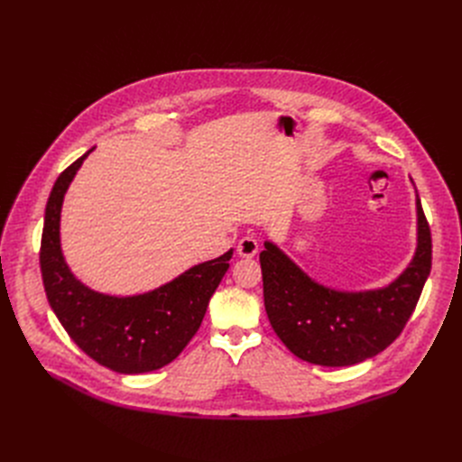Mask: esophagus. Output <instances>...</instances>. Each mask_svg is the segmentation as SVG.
<instances>
[{"label": "esophagus", "mask_w": 462, "mask_h": 462, "mask_svg": "<svg viewBox=\"0 0 462 462\" xmlns=\"http://www.w3.org/2000/svg\"><path fill=\"white\" fill-rule=\"evenodd\" d=\"M258 253V241L253 236H245L239 239L237 244V254L244 256V258H251Z\"/></svg>", "instance_id": "obj_1"}]
</instances>
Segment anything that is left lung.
<instances>
[{"mask_svg":"<svg viewBox=\"0 0 462 462\" xmlns=\"http://www.w3.org/2000/svg\"><path fill=\"white\" fill-rule=\"evenodd\" d=\"M432 241L418 197V251L390 286L337 292L309 279L273 244L260 253L263 305L286 348L303 361L345 367L390 346L414 312L430 273Z\"/></svg>","mask_w":462,"mask_h":462,"instance_id":"left-lung-1","label":"left lung"}]
</instances>
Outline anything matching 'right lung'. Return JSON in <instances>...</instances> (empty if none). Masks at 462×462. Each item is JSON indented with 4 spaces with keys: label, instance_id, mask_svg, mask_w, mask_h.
<instances>
[{
    "label": "right lung",
    "instance_id": "add662e5",
    "mask_svg": "<svg viewBox=\"0 0 462 462\" xmlns=\"http://www.w3.org/2000/svg\"><path fill=\"white\" fill-rule=\"evenodd\" d=\"M89 152L63 170L46 202L39 253L44 292L69 337L99 365L121 374L150 373L174 361L199 331L208 303L230 268L232 249L142 296L114 298L86 288L63 260L60 211L63 194Z\"/></svg>",
    "mask_w": 462,
    "mask_h": 462
}]
</instances>
